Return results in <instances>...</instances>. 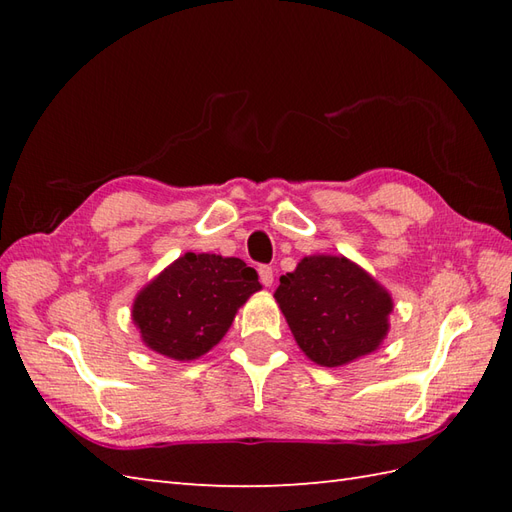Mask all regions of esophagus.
Returning a JSON list of instances; mask_svg holds the SVG:
<instances>
[{
    "label": "esophagus",
    "instance_id": "34e87169",
    "mask_svg": "<svg viewBox=\"0 0 512 512\" xmlns=\"http://www.w3.org/2000/svg\"><path fill=\"white\" fill-rule=\"evenodd\" d=\"M257 273H259V281H262V284H264L266 288L273 286V281H275L273 268H270V266H259V268H257Z\"/></svg>",
    "mask_w": 512,
    "mask_h": 512
}]
</instances>
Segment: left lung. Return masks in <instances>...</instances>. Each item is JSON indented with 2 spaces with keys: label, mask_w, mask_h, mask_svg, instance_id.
Instances as JSON below:
<instances>
[{
  "label": "left lung",
  "mask_w": 512,
  "mask_h": 512,
  "mask_svg": "<svg viewBox=\"0 0 512 512\" xmlns=\"http://www.w3.org/2000/svg\"><path fill=\"white\" fill-rule=\"evenodd\" d=\"M275 299L310 361L341 367L378 350L394 310L389 292L347 257H303Z\"/></svg>",
  "instance_id": "obj_1"
}]
</instances>
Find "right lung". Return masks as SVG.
Returning <instances> with one entry per match:
<instances>
[{
    "label": "right lung",
    "mask_w": 512,
    "mask_h": 512,
    "mask_svg": "<svg viewBox=\"0 0 512 512\" xmlns=\"http://www.w3.org/2000/svg\"><path fill=\"white\" fill-rule=\"evenodd\" d=\"M259 288L255 268L242 259L187 253L138 292L132 319L149 350L193 361L222 341Z\"/></svg>",
    "instance_id": "right-lung-1"
}]
</instances>
